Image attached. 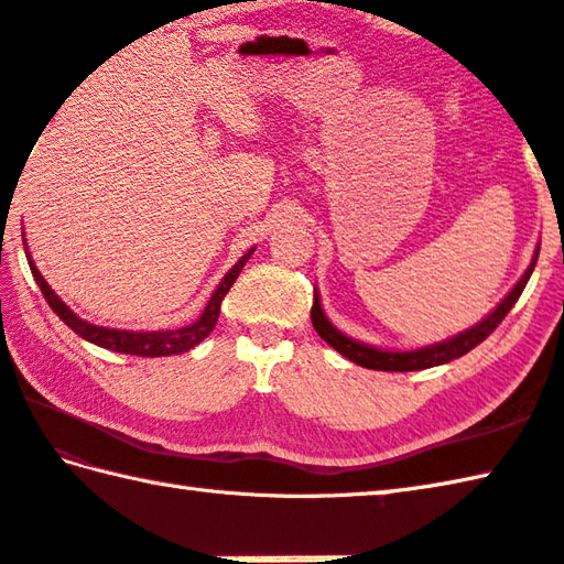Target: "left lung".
I'll return each mask as SVG.
<instances>
[{"mask_svg": "<svg viewBox=\"0 0 564 564\" xmlns=\"http://www.w3.org/2000/svg\"><path fill=\"white\" fill-rule=\"evenodd\" d=\"M538 254H541V245H535L529 269L523 271V275L517 281V285H513V289L505 295V301H501L482 322H477V325L470 327V329L458 332L451 339L422 346V349L388 351V349H378V346H370V344L346 337L344 332H339L337 327L332 325L329 317L325 315V310H322L317 289H315V303H313V310H310V317H313V327L317 329L319 337L325 339L332 346V349H337L341 356H346L349 361H354L356 366L373 368V370H398V373H404V370H424V368H434V366H441V364H451L453 358H460L467 351H473L477 344H482L489 337V334H492L499 327V322L507 317V313L513 307V303H517L519 295L523 293L525 283H529L531 273L535 269Z\"/></svg>", "mask_w": 564, "mask_h": 564, "instance_id": "obj_1", "label": "left lung"}]
</instances>
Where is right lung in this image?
I'll list each match as a JSON object with an SVG mask.
<instances>
[{"label": "right lung", "mask_w": 564, "mask_h": 564, "mask_svg": "<svg viewBox=\"0 0 564 564\" xmlns=\"http://www.w3.org/2000/svg\"><path fill=\"white\" fill-rule=\"evenodd\" d=\"M23 249H26L31 273H33L35 283H39V289L47 301V305H51L53 313L59 319H63L72 332L79 334L82 339L97 344V346H101V349L118 351V354H130V356H174V354L191 351L194 346H198L215 329V325H218V317H220L223 297L227 295V291L232 289V283L237 281L239 271L245 269V263L249 261L251 254H254L257 247H251L247 254L239 259L230 271L225 273V279L218 283V289H215L208 305L203 307V313L196 322H191V325L178 327V329H160V332L111 329V327H99V325H91V322H87V319H82L77 313H72V310L63 301H59L55 291L51 289V285H47V281L41 275L39 267H35L31 254H29L26 237H23Z\"/></svg>", "instance_id": "add662e5"}]
</instances>
